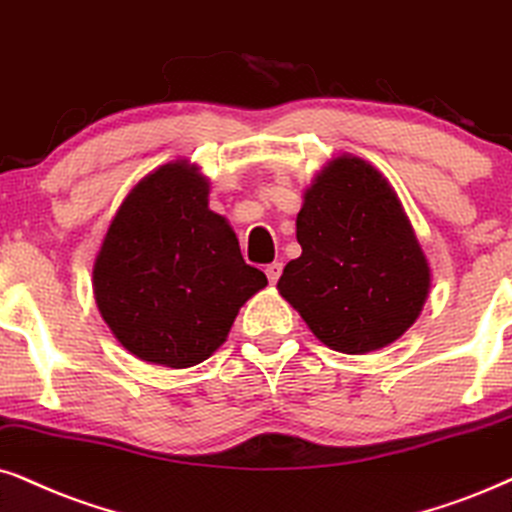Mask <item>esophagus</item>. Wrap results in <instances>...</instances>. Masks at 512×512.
Wrapping results in <instances>:
<instances>
[{"label": "esophagus", "instance_id": "obj_1", "mask_svg": "<svg viewBox=\"0 0 512 512\" xmlns=\"http://www.w3.org/2000/svg\"><path fill=\"white\" fill-rule=\"evenodd\" d=\"M267 278H269V283L271 286H274V283L278 281V278H281V271H283V264L281 262H271V264H267Z\"/></svg>", "mask_w": 512, "mask_h": 512}]
</instances>
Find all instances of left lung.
Instances as JSON below:
<instances>
[{"label": "left lung", "instance_id": "1", "mask_svg": "<svg viewBox=\"0 0 512 512\" xmlns=\"http://www.w3.org/2000/svg\"><path fill=\"white\" fill-rule=\"evenodd\" d=\"M302 255L278 293L323 345L368 354L399 340L423 312L430 264L383 174L342 153L316 172L297 212Z\"/></svg>", "mask_w": 512, "mask_h": 512}]
</instances>
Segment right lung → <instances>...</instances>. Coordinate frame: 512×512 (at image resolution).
<instances>
[{
	"mask_svg": "<svg viewBox=\"0 0 512 512\" xmlns=\"http://www.w3.org/2000/svg\"><path fill=\"white\" fill-rule=\"evenodd\" d=\"M208 196L210 179L189 160L155 167L122 200L96 252V307L148 364L189 368L212 357L238 309L267 286Z\"/></svg>",
	"mask_w": 512,
	"mask_h": 512,
	"instance_id": "1",
	"label": "right lung"
}]
</instances>
